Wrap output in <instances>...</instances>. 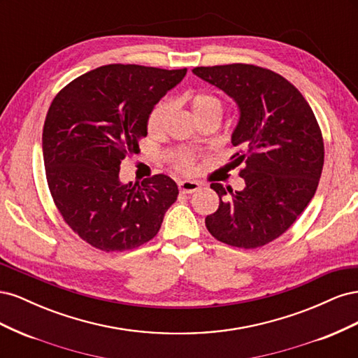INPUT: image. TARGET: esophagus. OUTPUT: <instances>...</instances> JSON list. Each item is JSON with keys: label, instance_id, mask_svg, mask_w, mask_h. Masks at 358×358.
Wrapping results in <instances>:
<instances>
[{"label": "esophagus", "instance_id": "obj_1", "mask_svg": "<svg viewBox=\"0 0 358 358\" xmlns=\"http://www.w3.org/2000/svg\"><path fill=\"white\" fill-rule=\"evenodd\" d=\"M179 189L183 194H192L200 189V183L194 180H180L179 182Z\"/></svg>", "mask_w": 358, "mask_h": 358}]
</instances>
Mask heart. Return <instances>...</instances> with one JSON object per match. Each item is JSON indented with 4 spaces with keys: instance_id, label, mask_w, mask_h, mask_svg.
Here are the masks:
<instances>
[{
    "instance_id": "1",
    "label": "heart",
    "mask_w": 358,
    "mask_h": 358,
    "mask_svg": "<svg viewBox=\"0 0 358 358\" xmlns=\"http://www.w3.org/2000/svg\"><path fill=\"white\" fill-rule=\"evenodd\" d=\"M183 100L191 107L194 116L201 124L204 121H220L224 113V103L218 95L210 91H192L188 92ZM170 106L166 101L158 103L148 117V129L150 134H161L169 124ZM175 166L180 171H191L194 167V158L187 150H180L175 158Z\"/></svg>"
}]
</instances>
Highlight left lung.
<instances>
[{"label":"left lung","instance_id":"8db88e82","mask_svg":"<svg viewBox=\"0 0 358 358\" xmlns=\"http://www.w3.org/2000/svg\"><path fill=\"white\" fill-rule=\"evenodd\" d=\"M192 73L239 106L231 143L245 149L230 159L241 166L246 187L224 199V187L212 183L220 206L206 216V227L230 246H264L282 236L315 196L324 166L317 117L296 86L272 70L229 64Z\"/></svg>","mask_w":358,"mask_h":358}]
</instances>
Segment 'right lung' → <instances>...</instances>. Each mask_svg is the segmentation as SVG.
Segmentation results:
<instances>
[{"label": "right lung", "mask_w": 358, "mask_h": 358, "mask_svg": "<svg viewBox=\"0 0 358 358\" xmlns=\"http://www.w3.org/2000/svg\"><path fill=\"white\" fill-rule=\"evenodd\" d=\"M187 69L109 64L76 78L53 99L43 127V161L62 220L100 251L134 249L157 236L178 199L166 175L119 180L121 162L148 134L154 106Z\"/></svg>", "instance_id": "add662e5"}]
</instances>
